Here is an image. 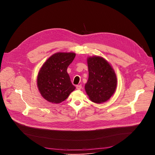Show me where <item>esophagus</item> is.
<instances>
[{"instance_id": "obj_1", "label": "esophagus", "mask_w": 155, "mask_h": 155, "mask_svg": "<svg viewBox=\"0 0 155 155\" xmlns=\"http://www.w3.org/2000/svg\"><path fill=\"white\" fill-rule=\"evenodd\" d=\"M76 88H77V90H81V84H79V85H77V86H76Z\"/></svg>"}]
</instances>
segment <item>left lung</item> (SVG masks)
<instances>
[{"instance_id":"1","label":"left lung","mask_w":155,"mask_h":155,"mask_svg":"<svg viewBox=\"0 0 155 155\" xmlns=\"http://www.w3.org/2000/svg\"><path fill=\"white\" fill-rule=\"evenodd\" d=\"M87 62L89 77L84 86L86 94L93 102H105L114 94L117 88L115 72L110 64L102 57H89Z\"/></svg>"}]
</instances>
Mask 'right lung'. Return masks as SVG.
Segmentation results:
<instances>
[{
  "label": "right lung",
  "instance_id": "add662e5",
  "mask_svg": "<svg viewBox=\"0 0 155 155\" xmlns=\"http://www.w3.org/2000/svg\"><path fill=\"white\" fill-rule=\"evenodd\" d=\"M75 57L74 53H56L41 66L37 76V86L47 101L61 103L75 89L67 72Z\"/></svg>",
  "mask_w": 155,
  "mask_h": 155
}]
</instances>
